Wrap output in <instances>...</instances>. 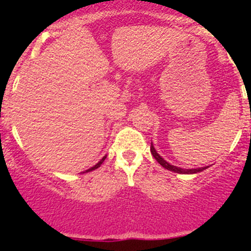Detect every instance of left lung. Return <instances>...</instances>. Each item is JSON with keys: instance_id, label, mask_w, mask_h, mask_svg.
I'll list each match as a JSON object with an SVG mask.
<instances>
[{"instance_id": "left-lung-1", "label": "left lung", "mask_w": 251, "mask_h": 251, "mask_svg": "<svg viewBox=\"0 0 251 251\" xmlns=\"http://www.w3.org/2000/svg\"><path fill=\"white\" fill-rule=\"evenodd\" d=\"M151 155L155 158V160L158 161V163L160 164L163 168H165L166 170L174 171V173H177V174H184V175L198 174V173H201V171L205 170V169L209 168V166H204V168H198V169H182V168H177V166H175V165H171L170 163H168L166 160H164V158H161V156L159 155L158 151H156L155 148H154L153 143L151 144Z\"/></svg>"}]
</instances>
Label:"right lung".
Returning <instances> with one entry per match:
<instances>
[{
  "instance_id": "right-lung-1",
  "label": "right lung",
  "mask_w": 251,
  "mask_h": 251,
  "mask_svg": "<svg viewBox=\"0 0 251 251\" xmlns=\"http://www.w3.org/2000/svg\"><path fill=\"white\" fill-rule=\"evenodd\" d=\"M105 158H107V156H103V158L100 159V160L98 161V163L96 164L95 166H92V168H90V169H88V170H86V173H90V171H92V170H96V169H98V168H100V166L102 165V163H103V161H104V159H105Z\"/></svg>"
}]
</instances>
